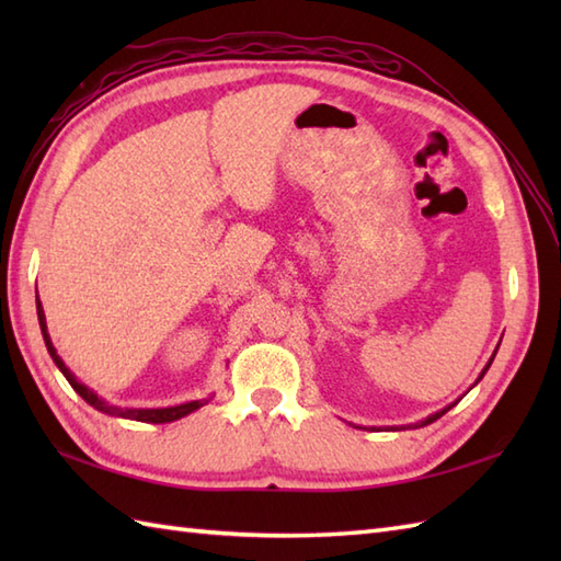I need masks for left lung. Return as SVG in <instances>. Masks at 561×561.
<instances>
[{
    "instance_id": "1",
    "label": "left lung",
    "mask_w": 561,
    "mask_h": 561,
    "mask_svg": "<svg viewBox=\"0 0 561 561\" xmlns=\"http://www.w3.org/2000/svg\"><path fill=\"white\" fill-rule=\"evenodd\" d=\"M496 350H499V347H496ZM494 356H496V352L492 354V359H490V364H486V366H484V371L480 374V378H478V380H474V386H478V383H480V380H482V376L486 374V368H490V366H492V362H494ZM453 404H458V400H456V402H453ZM453 404H448V408H446V410H440V412H434V414H428V416H426V420H422V422H416V424H410V428H420V426H426V424H432V422H436V420H438V416H444V414H446V412H448V410L453 408Z\"/></svg>"
}]
</instances>
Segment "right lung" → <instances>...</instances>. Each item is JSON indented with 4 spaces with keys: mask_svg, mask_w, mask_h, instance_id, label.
<instances>
[{
    "mask_svg": "<svg viewBox=\"0 0 561 561\" xmlns=\"http://www.w3.org/2000/svg\"><path fill=\"white\" fill-rule=\"evenodd\" d=\"M35 311H38V323H41V332H43V340H45V347L50 352L55 366L62 371V376L69 380V386L75 388L79 396L87 400L91 408H96L103 414H111V416H123V420H135V422H147V424H169L175 420H183L190 412L199 410L202 404H207L211 400V396L207 400H190V402H181V404H173V408H117V404L105 402L103 398H99V392H93L89 386H83L81 380H77V376L69 371L65 366V362L59 359L57 350L53 347V340H50V332H47V323H45V311H43V304L41 299L35 301Z\"/></svg>",
    "mask_w": 561,
    "mask_h": 561,
    "instance_id": "1",
    "label": "right lung"
}]
</instances>
